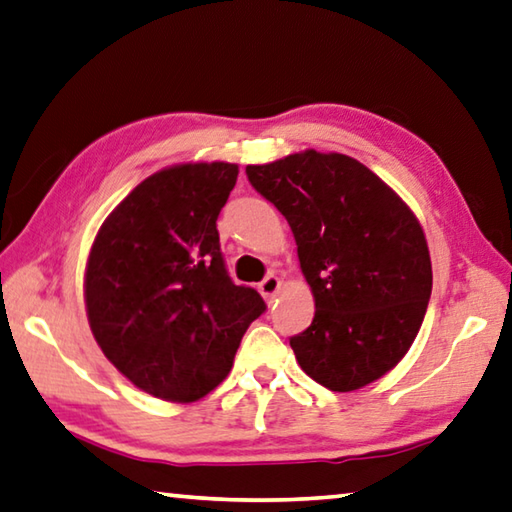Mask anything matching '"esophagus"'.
I'll list each match as a JSON object with an SVG mask.
<instances>
[{"label":"esophagus","mask_w":512,"mask_h":512,"mask_svg":"<svg viewBox=\"0 0 512 512\" xmlns=\"http://www.w3.org/2000/svg\"><path fill=\"white\" fill-rule=\"evenodd\" d=\"M280 277H277V275H266L264 277V280L262 282H259V293H262L264 297H266V300H273V297H275V293L277 291H280Z\"/></svg>","instance_id":"1"}]
</instances>
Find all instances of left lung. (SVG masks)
<instances>
[{
    "label": "left lung",
    "mask_w": 512,
    "mask_h": 512,
    "mask_svg": "<svg viewBox=\"0 0 512 512\" xmlns=\"http://www.w3.org/2000/svg\"><path fill=\"white\" fill-rule=\"evenodd\" d=\"M246 176L286 217L315 297L311 327L291 338L300 367L331 392L374 383L412 347L432 295L414 212L345 154L306 150Z\"/></svg>",
    "instance_id": "obj_1"
}]
</instances>
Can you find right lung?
Here are the masks:
<instances>
[{"label":"right lung","mask_w":512,"mask_h":512,"mask_svg":"<svg viewBox=\"0 0 512 512\" xmlns=\"http://www.w3.org/2000/svg\"><path fill=\"white\" fill-rule=\"evenodd\" d=\"M237 165L188 163L138 183L100 226L85 300L94 338L120 374L190 403L228 376L248 324L266 311L230 280L217 219Z\"/></svg>","instance_id":"1"}]
</instances>
